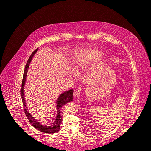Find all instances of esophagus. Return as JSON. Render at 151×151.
Listing matches in <instances>:
<instances>
[{"label":"esophagus","mask_w":151,"mask_h":151,"mask_svg":"<svg viewBox=\"0 0 151 151\" xmlns=\"http://www.w3.org/2000/svg\"><path fill=\"white\" fill-rule=\"evenodd\" d=\"M79 96H80V92L78 91L77 90H75L73 92V97L75 98Z\"/></svg>","instance_id":"34e87169"}]
</instances>
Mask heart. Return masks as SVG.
<instances>
[{
	"label": "heart",
	"instance_id": "obj_1",
	"mask_svg": "<svg viewBox=\"0 0 151 151\" xmlns=\"http://www.w3.org/2000/svg\"><path fill=\"white\" fill-rule=\"evenodd\" d=\"M79 65H80V64H79Z\"/></svg>",
	"mask_w": 151,
	"mask_h": 151
}]
</instances>
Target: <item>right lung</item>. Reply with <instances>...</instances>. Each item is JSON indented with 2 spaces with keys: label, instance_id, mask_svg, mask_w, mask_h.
I'll return each instance as SVG.
<instances>
[{
  "label": "right lung",
  "instance_id": "add662e5",
  "mask_svg": "<svg viewBox=\"0 0 151 151\" xmlns=\"http://www.w3.org/2000/svg\"><path fill=\"white\" fill-rule=\"evenodd\" d=\"M37 49L38 48H37V49H35L32 52V54L29 57L27 64L25 65L24 71V75H23V81H22V86L20 89V94H21L22 99L23 105H24L23 107H24V112L26 114L29 122L32 124V126H34V127H35L37 130H39V131H41L42 132L52 134L59 131L60 124L63 120L62 116L60 114L61 108L63 106L65 105L66 104L73 101V90L71 89V90H69V91L65 92L61 94L58 97V100L56 101V110H56V115L55 119H54V120H52L50 123L47 124H41L40 122H39V121H37L34 117H32V115L29 112L27 107L25 104V97H24V86L26 78H27V69L29 68L30 63L32 60V56L35 54V53H36Z\"/></svg>",
  "mask_w": 151,
  "mask_h": 151
}]
</instances>
